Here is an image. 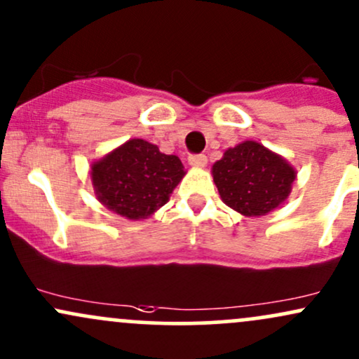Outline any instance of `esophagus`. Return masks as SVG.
<instances>
[{"label": "esophagus", "mask_w": 359, "mask_h": 359, "mask_svg": "<svg viewBox=\"0 0 359 359\" xmlns=\"http://www.w3.org/2000/svg\"><path fill=\"white\" fill-rule=\"evenodd\" d=\"M208 163V158L206 155H203V153H199V155H191L189 156V165L194 168H204Z\"/></svg>", "instance_id": "34e87169"}]
</instances>
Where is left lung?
<instances>
[{
    "label": "left lung",
    "mask_w": 359,
    "mask_h": 359,
    "mask_svg": "<svg viewBox=\"0 0 359 359\" xmlns=\"http://www.w3.org/2000/svg\"><path fill=\"white\" fill-rule=\"evenodd\" d=\"M212 179L226 206L245 216H264L288 198L294 170L262 144L245 141L212 165Z\"/></svg>",
    "instance_id": "obj_1"
}]
</instances>
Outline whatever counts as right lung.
<instances>
[{"mask_svg": "<svg viewBox=\"0 0 359 359\" xmlns=\"http://www.w3.org/2000/svg\"><path fill=\"white\" fill-rule=\"evenodd\" d=\"M182 161L160 153L156 144L129 140L92 167L97 198L129 219L148 218L167 204L184 177Z\"/></svg>", "mask_w": 359, "mask_h": 359, "instance_id": "1", "label": "right lung"}]
</instances>
